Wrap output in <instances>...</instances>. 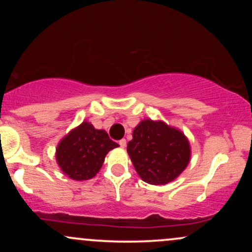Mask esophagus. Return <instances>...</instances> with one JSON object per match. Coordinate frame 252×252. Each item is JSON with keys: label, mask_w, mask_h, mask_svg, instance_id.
<instances>
[{"label": "esophagus", "mask_w": 252, "mask_h": 252, "mask_svg": "<svg viewBox=\"0 0 252 252\" xmlns=\"http://www.w3.org/2000/svg\"><path fill=\"white\" fill-rule=\"evenodd\" d=\"M120 146L122 147V148H126V140H121V141H120Z\"/></svg>", "instance_id": "obj_1"}]
</instances>
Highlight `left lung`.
Listing matches in <instances>:
<instances>
[{"label": "left lung", "instance_id": "1", "mask_svg": "<svg viewBox=\"0 0 252 252\" xmlns=\"http://www.w3.org/2000/svg\"><path fill=\"white\" fill-rule=\"evenodd\" d=\"M126 152L144 182L166 185L175 180L190 161V144L180 129L163 121H141Z\"/></svg>", "mask_w": 252, "mask_h": 252}]
</instances>
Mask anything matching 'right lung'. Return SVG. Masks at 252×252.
<instances>
[{
	"mask_svg": "<svg viewBox=\"0 0 252 252\" xmlns=\"http://www.w3.org/2000/svg\"><path fill=\"white\" fill-rule=\"evenodd\" d=\"M117 147L105 130L84 121L58 143L56 160L63 174L72 180L85 181L99 172L106 154Z\"/></svg>",
	"mask_w": 252,
	"mask_h": 252,
	"instance_id": "obj_1",
	"label": "right lung"
}]
</instances>
